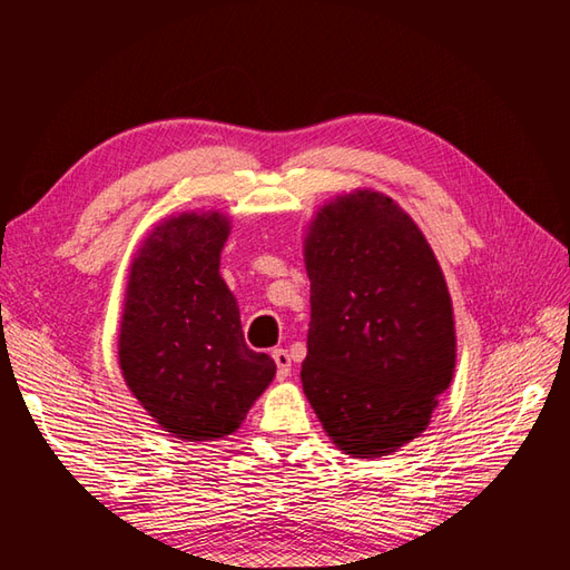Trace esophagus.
<instances>
[{"label":"esophagus","instance_id":"obj_1","mask_svg":"<svg viewBox=\"0 0 570 570\" xmlns=\"http://www.w3.org/2000/svg\"><path fill=\"white\" fill-rule=\"evenodd\" d=\"M272 357L276 362V380H286L288 374H292V357H288L284 347H276Z\"/></svg>","mask_w":570,"mask_h":570}]
</instances>
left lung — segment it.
Listing matches in <instances>:
<instances>
[{"label": "left lung", "instance_id": "obj_1", "mask_svg": "<svg viewBox=\"0 0 570 570\" xmlns=\"http://www.w3.org/2000/svg\"><path fill=\"white\" fill-rule=\"evenodd\" d=\"M304 257L308 402L343 453H394L426 431L453 380V304L439 259L419 225L377 190L323 205Z\"/></svg>", "mask_w": 570, "mask_h": 570}]
</instances>
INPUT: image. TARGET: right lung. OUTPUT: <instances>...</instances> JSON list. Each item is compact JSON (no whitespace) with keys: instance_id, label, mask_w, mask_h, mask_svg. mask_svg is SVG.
<instances>
[{"instance_id":"right-lung-1","label":"right lung","mask_w":570,"mask_h":570,"mask_svg":"<svg viewBox=\"0 0 570 570\" xmlns=\"http://www.w3.org/2000/svg\"><path fill=\"white\" fill-rule=\"evenodd\" d=\"M227 235L223 213L171 215L129 266L119 367L147 414L180 441L237 431L276 374L269 355L247 347L220 276Z\"/></svg>"}]
</instances>
